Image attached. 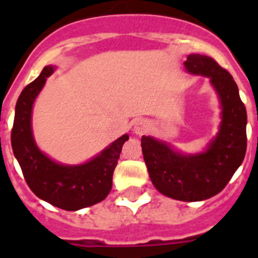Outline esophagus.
I'll use <instances>...</instances> for the list:
<instances>
[{
	"mask_svg": "<svg viewBox=\"0 0 258 258\" xmlns=\"http://www.w3.org/2000/svg\"><path fill=\"white\" fill-rule=\"evenodd\" d=\"M150 123L147 120H143V119H141V120H138L137 123H135V127H134V131L137 134H139V135H142V134H146L147 131L150 130Z\"/></svg>",
	"mask_w": 258,
	"mask_h": 258,
	"instance_id": "esophagus-1",
	"label": "esophagus"
}]
</instances>
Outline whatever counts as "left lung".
Instances as JSON below:
<instances>
[{
    "label": "left lung",
    "instance_id": "1",
    "mask_svg": "<svg viewBox=\"0 0 258 258\" xmlns=\"http://www.w3.org/2000/svg\"><path fill=\"white\" fill-rule=\"evenodd\" d=\"M190 74L210 78L220 95L222 123L206 153L182 155L150 137H142V151L154 186L174 200L196 202L224 190L246 153V108L233 76L214 58L188 54Z\"/></svg>",
    "mask_w": 258,
    "mask_h": 258
}]
</instances>
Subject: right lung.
<instances>
[{"mask_svg": "<svg viewBox=\"0 0 258 258\" xmlns=\"http://www.w3.org/2000/svg\"><path fill=\"white\" fill-rule=\"evenodd\" d=\"M52 72V67H45L36 80L22 89L16 104L12 149L30 190L50 205L72 212L92 206L108 196L113 170L128 135L120 137L100 155L82 166L58 165L45 157L33 141L30 116L34 99Z\"/></svg>", "mask_w": 258, "mask_h": 258, "instance_id": "obj_1", "label": "right lung"}]
</instances>
